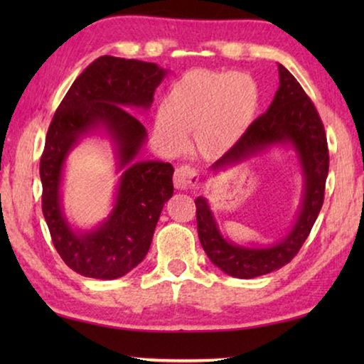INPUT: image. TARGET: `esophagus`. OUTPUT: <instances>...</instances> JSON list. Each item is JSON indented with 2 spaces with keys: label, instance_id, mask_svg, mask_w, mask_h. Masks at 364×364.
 I'll use <instances>...</instances> for the list:
<instances>
[{
  "label": "esophagus",
  "instance_id": "1",
  "mask_svg": "<svg viewBox=\"0 0 364 364\" xmlns=\"http://www.w3.org/2000/svg\"><path fill=\"white\" fill-rule=\"evenodd\" d=\"M199 181V173L191 165L183 164L175 170V186L180 191H191L197 186Z\"/></svg>",
  "mask_w": 364,
  "mask_h": 364
}]
</instances>
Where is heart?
<instances>
[{
    "label": "heart",
    "mask_w": 364,
    "mask_h": 364,
    "mask_svg": "<svg viewBox=\"0 0 364 364\" xmlns=\"http://www.w3.org/2000/svg\"><path fill=\"white\" fill-rule=\"evenodd\" d=\"M255 83L245 75L191 72L173 85L156 120L165 143L181 147L197 128L204 151L231 147L249 130L257 109Z\"/></svg>",
    "instance_id": "1"
}]
</instances>
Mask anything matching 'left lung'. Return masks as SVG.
I'll return each instance as SVG.
<instances>
[{"mask_svg":"<svg viewBox=\"0 0 364 364\" xmlns=\"http://www.w3.org/2000/svg\"><path fill=\"white\" fill-rule=\"evenodd\" d=\"M279 88L267 112L212 165L213 171L241 164L276 144H291L304 173V199L297 220L284 237L269 247H242L221 236L205 197L196 199L197 232L210 262L234 278L250 279L284 267L299 254L323 207L329 171L328 139L315 104L295 77L279 64Z\"/></svg>","mask_w":364,"mask_h":364,"instance_id":"obj_1","label":"left lung"}]
</instances>
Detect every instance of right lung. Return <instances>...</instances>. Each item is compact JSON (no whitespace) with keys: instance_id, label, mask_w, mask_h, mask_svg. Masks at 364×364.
Wrapping results in <instances>:
<instances>
[{"instance_id":"add662e5","label":"right lung","mask_w":364,"mask_h":364,"mask_svg":"<svg viewBox=\"0 0 364 364\" xmlns=\"http://www.w3.org/2000/svg\"><path fill=\"white\" fill-rule=\"evenodd\" d=\"M167 72L136 59L97 58L72 83L48 128L40 160L43 215L60 258L86 278H122L143 262L164 204L173 196L171 164L134 160L147 133L125 109H149ZM95 127L108 132L126 171L108 220L93 232L75 233L63 217L60 181L71 147Z\"/></svg>"}]
</instances>
